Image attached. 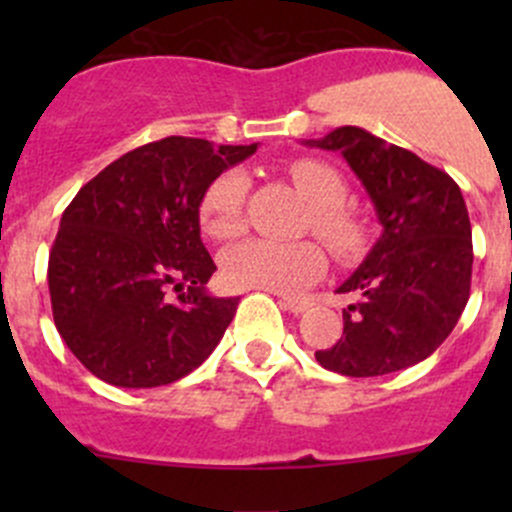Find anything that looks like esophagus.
<instances>
[{"mask_svg": "<svg viewBox=\"0 0 512 512\" xmlns=\"http://www.w3.org/2000/svg\"><path fill=\"white\" fill-rule=\"evenodd\" d=\"M280 304H282V307L287 309V312H292V314H302V312H307V309H309V302H307V299L282 297V299H280Z\"/></svg>", "mask_w": 512, "mask_h": 512, "instance_id": "34e87169", "label": "esophagus"}]
</instances>
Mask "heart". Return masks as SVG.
I'll return each mask as SVG.
<instances>
[{
  "mask_svg": "<svg viewBox=\"0 0 512 512\" xmlns=\"http://www.w3.org/2000/svg\"><path fill=\"white\" fill-rule=\"evenodd\" d=\"M289 178L312 205V230L342 257L361 252L366 227L359 215L344 208L347 180L324 160L302 158L289 165ZM250 180L242 170L218 175L200 200V223L215 240H230L245 227V200ZM324 272V252L314 242H277L265 237L237 242L223 255V277L232 287L270 289L292 294Z\"/></svg>",
  "mask_w": 512,
  "mask_h": 512,
  "instance_id": "1",
  "label": "heart"
}]
</instances>
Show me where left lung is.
Returning a JSON list of instances; mask_svg holds the SVG:
<instances>
[{
    "label": "left lung",
    "instance_id": "1",
    "mask_svg": "<svg viewBox=\"0 0 512 512\" xmlns=\"http://www.w3.org/2000/svg\"><path fill=\"white\" fill-rule=\"evenodd\" d=\"M361 180L384 230L337 292H354L344 334L317 352L337 374L381 376L431 356L456 327L471 294L473 240L466 200L448 173L356 126L319 141Z\"/></svg>",
    "mask_w": 512,
    "mask_h": 512
}]
</instances>
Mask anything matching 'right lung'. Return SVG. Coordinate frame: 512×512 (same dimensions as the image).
I'll return each mask as SVG.
<instances>
[{"instance_id": "add662e5", "label": "right lung", "mask_w": 512, "mask_h": 512, "mask_svg": "<svg viewBox=\"0 0 512 512\" xmlns=\"http://www.w3.org/2000/svg\"><path fill=\"white\" fill-rule=\"evenodd\" d=\"M255 151L185 136L146 143L106 165L64 210L49 252L51 312L98 379L123 389L173 384L218 347L240 297L205 289L218 267L200 240V200Z\"/></svg>"}]
</instances>
